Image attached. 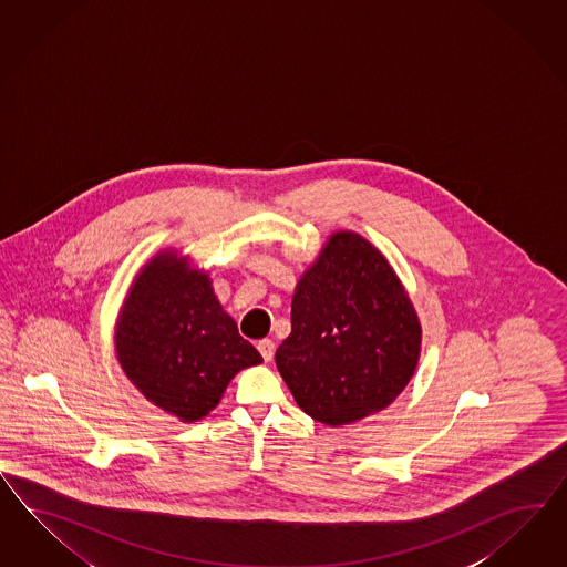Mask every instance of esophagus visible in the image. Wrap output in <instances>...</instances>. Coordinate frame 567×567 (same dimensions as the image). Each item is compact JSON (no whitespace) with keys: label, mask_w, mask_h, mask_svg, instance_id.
<instances>
[{"label":"esophagus","mask_w":567,"mask_h":567,"mask_svg":"<svg viewBox=\"0 0 567 567\" xmlns=\"http://www.w3.org/2000/svg\"><path fill=\"white\" fill-rule=\"evenodd\" d=\"M258 351H260L261 359L268 363V361H272V357H275V342L272 340H268V338H264L258 342Z\"/></svg>","instance_id":"obj_1"}]
</instances>
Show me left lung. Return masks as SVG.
Listing matches in <instances>:
<instances>
[{
    "label": "left lung",
    "mask_w": 567,
    "mask_h": 567,
    "mask_svg": "<svg viewBox=\"0 0 567 567\" xmlns=\"http://www.w3.org/2000/svg\"><path fill=\"white\" fill-rule=\"evenodd\" d=\"M421 323L382 254L354 233H334L297 285L291 334L276 368L299 409L349 425L392 404L413 378Z\"/></svg>",
    "instance_id": "left-lung-1"
}]
</instances>
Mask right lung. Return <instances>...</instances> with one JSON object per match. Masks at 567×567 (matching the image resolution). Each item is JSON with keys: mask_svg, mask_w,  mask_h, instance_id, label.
<instances>
[{"mask_svg": "<svg viewBox=\"0 0 567 567\" xmlns=\"http://www.w3.org/2000/svg\"><path fill=\"white\" fill-rule=\"evenodd\" d=\"M115 351L125 375L185 423L220 402L233 375L261 354L223 311L208 276L165 251L138 275L123 303Z\"/></svg>", "mask_w": 567, "mask_h": 567, "instance_id": "right-lung-1", "label": "right lung"}]
</instances>
